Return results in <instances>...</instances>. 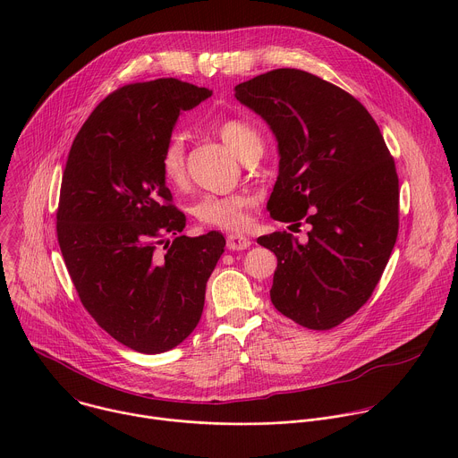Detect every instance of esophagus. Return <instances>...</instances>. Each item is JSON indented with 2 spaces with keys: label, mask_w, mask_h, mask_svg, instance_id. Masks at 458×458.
Instances as JSON below:
<instances>
[{
  "label": "esophagus",
  "mask_w": 458,
  "mask_h": 458,
  "mask_svg": "<svg viewBox=\"0 0 458 458\" xmlns=\"http://www.w3.org/2000/svg\"><path fill=\"white\" fill-rule=\"evenodd\" d=\"M250 244H251V241L248 237H244V235H239V233H230L226 237V248L232 250V251L246 250V248H250Z\"/></svg>",
  "instance_id": "esophagus-1"
}]
</instances>
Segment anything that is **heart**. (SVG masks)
I'll return each mask as SVG.
<instances>
[{
    "label": "heart",
    "mask_w": 458,
    "mask_h": 458,
    "mask_svg": "<svg viewBox=\"0 0 458 458\" xmlns=\"http://www.w3.org/2000/svg\"><path fill=\"white\" fill-rule=\"evenodd\" d=\"M216 132L226 147H230L241 159L250 152L260 148L257 130L242 119H221L216 124ZM161 174L172 186H181L186 179L184 143L181 136H172L165 145L161 156ZM255 198L250 191L233 193H207L191 205V214L205 226L237 232L248 226V210L253 207Z\"/></svg>",
    "instance_id": "obj_1"
}]
</instances>
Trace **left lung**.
I'll return each instance as SVG.
<instances>
[{
	"mask_svg": "<svg viewBox=\"0 0 458 458\" xmlns=\"http://www.w3.org/2000/svg\"><path fill=\"white\" fill-rule=\"evenodd\" d=\"M277 140L276 221L311 230L299 242L274 232L257 242L277 255L270 299L310 330H330L373 293L399 233V177L369 112L343 89L297 69L235 87Z\"/></svg>",
	"mask_w": 458,
	"mask_h": 458,
	"instance_id": "8db88e82",
	"label": "left lung"
}]
</instances>
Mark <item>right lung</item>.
Listing matches in <instances>:
<instances>
[{
  "label": "right lung",
  "instance_id": "add662e5",
  "mask_svg": "<svg viewBox=\"0 0 458 458\" xmlns=\"http://www.w3.org/2000/svg\"><path fill=\"white\" fill-rule=\"evenodd\" d=\"M210 96L174 78L114 90L81 126L63 172L64 265L94 320L141 353L168 352L193 332L225 251L219 232L181 235L186 217L161 174L179 114Z\"/></svg>",
  "mask_w": 458,
  "mask_h": 458
}]
</instances>
